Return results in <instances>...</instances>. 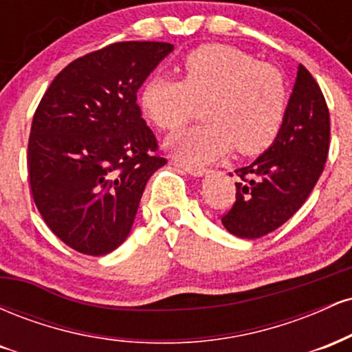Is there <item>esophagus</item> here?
I'll return each mask as SVG.
<instances>
[{"mask_svg": "<svg viewBox=\"0 0 352 352\" xmlns=\"http://www.w3.org/2000/svg\"><path fill=\"white\" fill-rule=\"evenodd\" d=\"M180 167L192 177H204L205 173H207V168L204 167H193V165H185V164H182Z\"/></svg>", "mask_w": 352, "mask_h": 352, "instance_id": "esophagus-1", "label": "esophagus"}]
</instances>
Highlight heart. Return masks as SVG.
<instances>
[{"label": "heart", "instance_id": "heart-1", "mask_svg": "<svg viewBox=\"0 0 352 352\" xmlns=\"http://www.w3.org/2000/svg\"><path fill=\"white\" fill-rule=\"evenodd\" d=\"M184 80L152 76L140 89L144 114L164 131H173L204 106L208 124L173 134L167 148L185 164L213 162L236 151H265L280 134L288 111V86L272 64L227 44L192 51L182 64Z\"/></svg>", "mask_w": 352, "mask_h": 352}]
</instances>
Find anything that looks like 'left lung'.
Segmentation results:
<instances>
[{
	"mask_svg": "<svg viewBox=\"0 0 352 352\" xmlns=\"http://www.w3.org/2000/svg\"><path fill=\"white\" fill-rule=\"evenodd\" d=\"M329 151V111L318 82L298 66L285 122L274 142L236 168V200L221 223L232 235L261 238L288 221L309 197Z\"/></svg>",
	"mask_w": 352,
	"mask_h": 352,
	"instance_id": "obj_1",
	"label": "left lung"
}]
</instances>
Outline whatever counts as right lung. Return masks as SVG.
Wrapping results in <instances>:
<instances>
[{"instance_id": "obj_1", "label": "right lung", "mask_w": 352, "mask_h": 352, "mask_svg": "<svg viewBox=\"0 0 352 352\" xmlns=\"http://www.w3.org/2000/svg\"><path fill=\"white\" fill-rule=\"evenodd\" d=\"M173 44L116 43L56 76L28 144L33 199L51 232L102 256L124 243L151 177L167 164L137 106L148 74Z\"/></svg>"}]
</instances>
